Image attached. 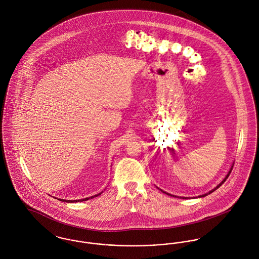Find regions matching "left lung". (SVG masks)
I'll list each match as a JSON object with an SVG mask.
<instances>
[{
	"label": "left lung",
	"instance_id": "1",
	"mask_svg": "<svg viewBox=\"0 0 259 259\" xmlns=\"http://www.w3.org/2000/svg\"><path fill=\"white\" fill-rule=\"evenodd\" d=\"M232 169H233V168H231V170H230V171H229V173H228V174H227V176H226V177H225V179H224V180H223V181H222V182L220 183V184H219V185H218V186H217V187H216V188H215V189H213L212 191H210V192H209V193H208V194H211V193H212V192H214V191H215V190H217V189H218V188H219V187H220V186H221V185H222V184H223V183H224V182H225V181H226V179H227V178H228L229 175H230V173H231V171H232ZM162 192H163V191H162ZM163 193H165V192H163ZM165 194H167V193H165ZM167 195H169V194H167ZM169 196H170V195H169ZM205 196H207V194H204V195H201V196H199V198H201V197H205ZM173 197H175V196H173ZM175 198H176V197H175Z\"/></svg>",
	"mask_w": 259,
	"mask_h": 259
}]
</instances>
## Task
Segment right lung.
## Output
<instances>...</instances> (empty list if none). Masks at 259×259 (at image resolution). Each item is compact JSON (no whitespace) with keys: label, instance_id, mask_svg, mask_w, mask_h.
Here are the masks:
<instances>
[{"label":"right lung","instance_id":"right-lung-1","mask_svg":"<svg viewBox=\"0 0 259 259\" xmlns=\"http://www.w3.org/2000/svg\"><path fill=\"white\" fill-rule=\"evenodd\" d=\"M99 195H101V193L100 194H98V195H96V196H94V197H91V198H95V197H98ZM90 198H83V199H76V200H65V199H61V198H59L60 200L61 201H65V202H78V201H84V200H88Z\"/></svg>","mask_w":259,"mask_h":259}]
</instances>
